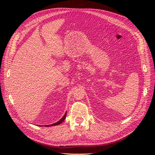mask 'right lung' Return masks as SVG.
<instances>
[{"mask_svg": "<svg viewBox=\"0 0 155 155\" xmlns=\"http://www.w3.org/2000/svg\"><path fill=\"white\" fill-rule=\"evenodd\" d=\"M66 116H67V112L64 114V116L59 120L57 122V123H54V124H50V125H47V126H45L46 127H48V126H56V125H58V124H60L61 123H63V121L65 119V117H66Z\"/></svg>", "mask_w": 155, "mask_h": 155, "instance_id": "1", "label": "right lung"}]
</instances>
